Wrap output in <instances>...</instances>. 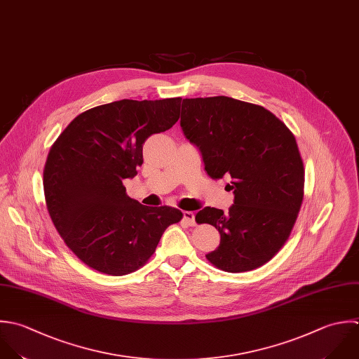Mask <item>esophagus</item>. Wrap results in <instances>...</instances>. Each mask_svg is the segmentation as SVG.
Masks as SVG:
<instances>
[{"mask_svg": "<svg viewBox=\"0 0 359 359\" xmlns=\"http://www.w3.org/2000/svg\"><path fill=\"white\" fill-rule=\"evenodd\" d=\"M183 222L189 226H194L196 225V219H194V214L191 211H184L183 212Z\"/></svg>", "mask_w": 359, "mask_h": 359, "instance_id": "34e87169", "label": "esophagus"}]
</instances>
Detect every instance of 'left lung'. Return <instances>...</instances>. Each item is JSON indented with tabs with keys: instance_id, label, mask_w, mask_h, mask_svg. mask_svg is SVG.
Segmentation results:
<instances>
[{
	"instance_id": "left-lung-1",
	"label": "left lung",
	"mask_w": 359,
	"mask_h": 359,
	"mask_svg": "<svg viewBox=\"0 0 359 359\" xmlns=\"http://www.w3.org/2000/svg\"><path fill=\"white\" fill-rule=\"evenodd\" d=\"M180 126L203 156L211 179L231 177L228 214L205 207L197 224L221 233L205 255L228 273L255 270L284 246L304 200L305 169L290 128L263 106L228 96L183 99Z\"/></svg>"
}]
</instances>
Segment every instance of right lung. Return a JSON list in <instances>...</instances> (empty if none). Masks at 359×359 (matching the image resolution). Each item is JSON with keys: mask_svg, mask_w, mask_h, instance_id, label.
Segmentation results:
<instances>
[{"mask_svg": "<svg viewBox=\"0 0 359 359\" xmlns=\"http://www.w3.org/2000/svg\"><path fill=\"white\" fill-rule=\"evenodd\" d=\"M182 97L123 99L76 116L55 140L43 170L50 218L69 250L109 276L130 274L154 255L165 229L183 218L173 207H145L124 179L142 165V144L169 130Z\"/></svg>", "mask_w": 359, "mask_h": 359, "instance_id": "obj_1", "label": "right lung"}]
</instances>
